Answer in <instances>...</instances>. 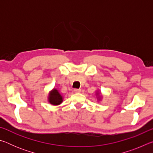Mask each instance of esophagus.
<instances>
[{"label": "esophagus", "mask_w": 153, "mask_h": 153, "mask_svg": "<svg viewBox=\"0 0 153 153\" xmlns=\"http://www.w3.org/2000/svg\"><path fill=\"white\" fill-rule=\"evenodd\" d=\"M75 93H79L81 92V89H74Z\"/></svg>", "instance_id": "34e87169"}]
</instances>
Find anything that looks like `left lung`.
Here are the masks:
<instances>
[{"label":"left lung","instance_id":"obj_1","mask_svg":"<svg viewBox=\"0 0 153 153\" xmlns=\"http://www.w3.org/2000/svg\"><path fill=\"white\" fill-rule=\"evenodd\" d=\"M97 96H98V100H100V99H101V98H102V97H100V96L99 95V93H98V92H97Z\"/></svg>","mask_w":153,"mask_h":153}]
</instances>
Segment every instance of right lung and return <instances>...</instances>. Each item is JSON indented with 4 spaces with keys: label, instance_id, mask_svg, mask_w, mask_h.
I'll list each match as a JSON object with an SVG mask.
<instances>
[{
    "label": "right lung",
    "instance_id": "1",
    "mask_svg": "<svg viewBox=\"0 0 153 153\" xmlns=\"http://www.w3.org/2000/svg\"><path fill=\"white\" fill-rule=\"evenodd\" d=\"M63 97L59 93L57 90L54 88L51 90L48 94V102L53 105H59L63 102Z\"/></svg>",
    "mask_w": 153,
    "mask_h": 153
}]
</instances>
